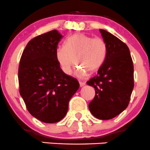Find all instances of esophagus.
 <instances>
[{
	"label": "esophagus",
	"instance_id": "34e87169",
	"mask_svg": "<svg viewBox=\"0 0 150 150\" xmlns=\"http://www.w3.org/2000/svg\"><path fill=\"white\" fill-rule=\"evenodd\" d=\"M79 83H80V86H81V87H83V86H84L85 85H86V82H83V81H80Z\"/></svg>",
	"mask_w": 150,
	"mask_h": 150
}]
</instances>
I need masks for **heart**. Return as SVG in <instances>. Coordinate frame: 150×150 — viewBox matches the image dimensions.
<instances>
[{
  "label": "heart",
  "instance_id": "obj_1",
  "mask_svg": "<svg viewBox=\"0 0 150 150\" xmlns=\"http://www.w3.org/2000/svg\"><path fill=\"white\" fill-rule=\"evenodd\" d=\"M107 54V46L103 39L77 33L67 39L64 47L57 48L56 55L64 73L70 75L76 62L81 67V73L96 72L104 64Z\"/></svg>",
  "mask_w": 150,
  "mask_h": 150
}]
</instances>
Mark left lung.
<instances>
[{"label": "left lung", "mask_w": 150, "mask_h": 150, "mask_svg": "<svg viewBox=\"0 0 150 150\" xmlns=\"http://www.w3.org/2000/svg\"><path fill=\"white\" fill-rule=\"evenodd\" d=\"M107 46L105 62L97 75L87 81L95 89L89 110L100 120H110L127 108L134 89V64L128 47L104 30H99Z\"/></svg>", "instance_id": "left-lung-1"}]
</instances>
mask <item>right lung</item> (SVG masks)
Listing matches in <instances>:
<instances>
[{
	"instance_id": "add662e5",
	"label": "right lung",
	"mask_w": 150,
	"mask_h": 150,
	"mask_svg": "<svg viewBox=\"0 0 150 150\" xmlns=\"http://www.w3.org/2000/svg\"><path fill=\"white\" fill-rule=\"evenodd\" d=\"M62 35L51 30L28 42L19 62V93L29 112L46 123L64 118L71 97L79 88L76 78L64 73L57 59Z\"/></svg>"
}]
</instances>
